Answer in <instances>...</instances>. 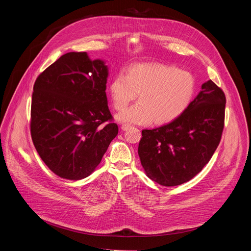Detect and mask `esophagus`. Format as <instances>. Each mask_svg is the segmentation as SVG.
I'll return each instance as SVG.
<instances>
[{
	"mask_svg": "<svg viewBox=\"0 0 251 251\" xmlns=\"http://www.w3.org/2000/svg\"><path fill=\"white\" fill-rule=\"evenodd\" d=\"M130 128H132V125H130V124H128V123L122 124V126H121V129L124 130V131H127V130L130 129Z\"/></svg>",
	"mask_w": 251,
	"mask_h": 251,
	"instance_id": "esophagus-1",
	"label": "esophagus"
}]
</instances>
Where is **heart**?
Listing matches in <instances>:
<instances>
[{
	"label": "heart",
	"instance_id": "1",
	"mask_svg": "<svg viewBox=\"0 0 251 251\" xmlns=\"http://www.w3.org/2000/svg\"><path fill=\"white\" fill-rule=\"evenodd\" d=\"M196 90V80L188 70L162 63L132 66L127 75L119 74L110 85L113 107L124 110L118 119L139 125L169 123L180 117L190 106Z\"/></svg>",
	"mask_w": 251,
	"mask_h": 251
}]
</instances>
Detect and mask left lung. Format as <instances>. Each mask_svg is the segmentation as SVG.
<instances>
[{
  "mask_svg": "<svg viewBox=\"0 0 251 251\" xmlns=\"http://www.w3.org/2000/svg\"><path fill=\"white\" fill-rule=\"evenodd\" d=\"M226 95L211 80L169 124L142 130L138 154L146 175L165 187L189 182L209 162L225 127Z\"/></svg>",
  "mask_w": 251,
  "mask_h": 251,
  "instance_id": "obj_1",
  "label": "left lung"
}]
</instances>
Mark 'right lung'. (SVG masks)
<instances>
[{
    "label": "right lung",
    "instance_id": "1",
    "mask_svg": "<svg viewBox=\"0 0 251 251\" xmlns=\"http://www.w3.org/2000/svg\"><path fill=\"white\" fill-rule=\"evenodd\" d=\"M108 69L84 51L68 52L35 79L30 135L40 157L55 175L77 181L100 164L118 126L107 105Z\"/></svg>",
    "mask_w": 251,
    "mask_h": 251
}]
</instances>
